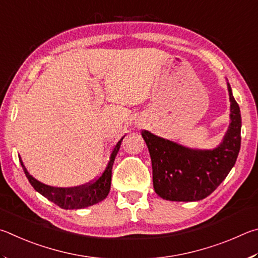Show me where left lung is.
I'll return each mask as SVG.
<instances>
[{"instance_id":"left-lung-1","label":"left lung","mask_w":258,"mask_h":258,"mask_svg":"<svg viewBox=\"0 0 258 258\" xmlns=\"http://www.w3.org/2000/svg\"><path fill=\"white\" fill-rule=\"evenodd\" d=\"M230 124L213 150H190L147 130L142 136L150 151L155 192L166 201L196 202L211 195L236 163L241 143V114L228 83Z\"/></svg>"}]
</instances>
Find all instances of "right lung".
Here are the masks:
<instances>
[{"label":"right lung","mask_w":258,"mask_h":258,"mask_svg":"<svg viewBox=\"0 0 258 258\" xmlns=\"http://www.w3.org/2000/svg\"><path fill=\"white\" fill-rule=\"evenodd\" d=\"M122 137L116 145L113 148L111 153L110 161L104 169L102 174L99 175L97 179L93 180L92 182L87 184H83V186L78 187H71V188H58V187H52L47 186V184L42 183L38 180H36L33 175H30L28 171L25 168L24 163H22L21 157H19V161L21 163L22 169L26 174L27 179L29 180L31 186L34 187L36 191H38L40 195L46 197L48 201L53 202L54 204L60 206L61 209L64 210H79L85 209V207L92 206L94 204L102 202L105 200L106 196L110 192L111 188V177H112V166L114 163L115 156L117 152L120 150V145Z\"/></svg>","instance_id":"add662e5"}]
</instances>
